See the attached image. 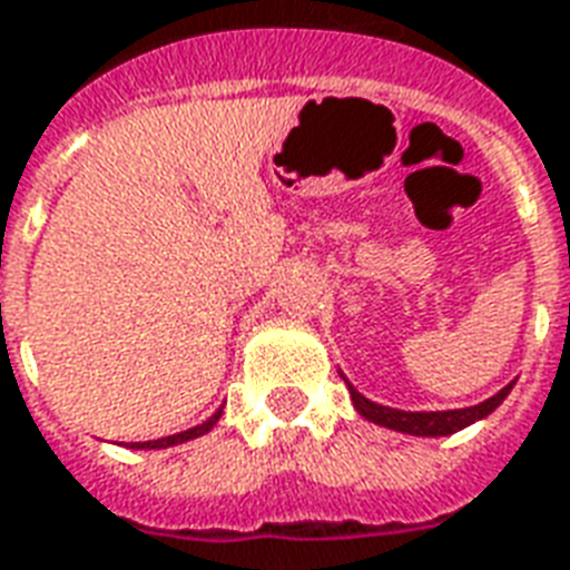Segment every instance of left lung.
I'll return each instance as SVG.
<instances>
[{"mask_svg": "<svg viewBox=\"0 0 570 570\" xmlns=\"http://www.w3.org/2000/svg\"><path fill=\"white\" fill-rule=\"evenodd\" d=\"M350 385V382H346ZM514 389V382L505 385V389L493 394L490 401L478 403V406H466V410H449V412H403L391 410V406H380V403L367 401L364 394L350 385V394H353L355 410L362 412L364 419L373 421V424H382V428L401 430V433H412V436H449V433H458V430L475 424L478 419H484L490 412L497 410L499 403L505 401L508 391Z\"/></svg>", "mask_w": 570, "mask_h": 570, "instance_id": "obj_1", "label": "left lung"}]
</instances>
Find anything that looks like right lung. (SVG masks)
<instances>
[{"label": "right lung", "mask_w": 570, "mask_h": 570, "mask_svg": "<svg viewBox=\"0 0 570 570\" xmlns=\"http://www.w3.org/2000/svg\"><path fill=\"white\" fill-rule=\"evenodd\" d=\"M220 419V410L212 415L208 421H203V424H197V428L190 430H181V433H173V436H164V440H151V442H130V449H167V445H179V442H188V440H197V436H203V433H208V430L215 428V421Z\"/></svg>", "instance_id": "add662e5"}]
</instances>
